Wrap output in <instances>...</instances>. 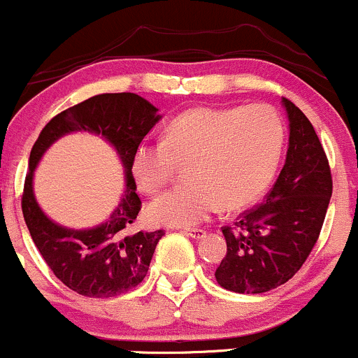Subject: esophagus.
Instances as JSON below:
<instances>
[{
  "label": "esophagus",
  "mask_w": 358,
  "mask_h": 358,
  "mask_svg": "<svg viewBox=\"0 0 358 358\" xmlns=\"http://www.w3.org/2000/svg\"><path fill=\"white\" fill-rule=\"evenodd\" d=\"M184 234L189 237H193V239H203V237L206 236V232L203 229H186L184 230Z\"/></svg>",
  "instance_id": "obj_1"
}]
</instances>
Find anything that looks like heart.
<instances>
[{"mask_svg": "<svg viewBox=\"0 0 358 358\" xmlns=\"http://www.w3.org/2000/svg\"><path fill=\"white\" fill-rule=\"evenodd\" d=\"M283 122L264 103L245 107H194L165 128L162 143L138 145L131 171L147 194L164 189L186 165L184 186L150 205L155 224L193 227L217 210H239L256 201L278 167L283 148Z\"/></svg>", "mask_w": 358, "mask_h": 358, "instance_id": "heart-1", "label": "heart"}]
</instances>
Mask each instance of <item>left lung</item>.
<instances>
[{
    "instance_id": "8db88e82",
    "label": "left lung",
    "mask_w": 358,
    "mask_h": 358,
    "mask_svg": "<svg viewBox=\"0 0 358 358\" xmlns=\"http://www.w3.org/2000/svg\"><path fill=\"white\" fill-rule=\"evenodd\" d=\"M282 102L290 128L285 165L264 201L222 229L227 255L215 278L236 294H263L301 270L331 199V171L313 124L294 102Z\"/></svg>"
}]
</instances>
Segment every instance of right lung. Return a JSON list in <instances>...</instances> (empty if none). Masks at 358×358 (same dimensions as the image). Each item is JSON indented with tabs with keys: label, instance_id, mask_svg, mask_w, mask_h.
<instances>
[{
	"label": "right lung",
	"instance_id": "1",
	"mask_svg": "<svg viewBox=\"0 0 358 358\" xmlns=\"http://www.w3.org/2000/svg\"><path fill=\"white\" fill-rule=\"evenodd\" d=\"M159 109L136 94H101L63 110L44 126L30 150L22 211L34 244L52 273L85 297H116L140 285L164 230L134 232L141 210L131 160L138 145L160 121ZM73 131L101 134L117 148L125 167L127 191L109 221L75 231L52 222L33 196V171L50 145Z\"/></svg>",
	"mask_w": 358,
	"mask_h": 358
}]
</instances>
